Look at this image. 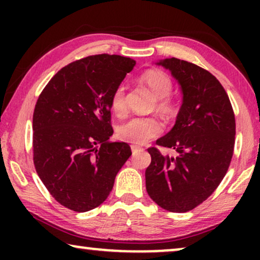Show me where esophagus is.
Listing matches in <instances>:
<instances>
[{"instance_id": "esophagus-1", "label": "esophagus", "mask_w": 260, "mask_h": 260, "mask_svg": "<svg viewBox=\"0 0 260 260\" xmlns=\"http://www.w3.org/2000/svg\"><path fill=\"white\" fill-rule=\"evenodd\" d=\"M131 150H133V152H136V151H141L143 150V148L142 147H138V145H131Z\"/></svg>"}]
</instances>
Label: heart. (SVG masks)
Instances as JSON below:
<instances>
[{
    "label": "heart",
    "instance_id": "obj_1",
    "mask_svg": "<svg viewBox=\"0 0 260 260\" xmlns=\"http://www.w3.org/2000/svg\"><path fill=\"white\" fill-rule=\"evenodd\" d=\"M138 81L147 86L156 97L155 111L167 120L175 118L177 105L170 97L174 88L172 78L161 70L150 69L141 74ZM110 108L119 118L125 116L126 103L123 86L113 90L110 97ZM162 130V123L156 117H135L117 127V137L120 141L133 144H144L159 136Z\"/></svg>",
    "mask_w": 260,
    "mask_h": 260
}]
</instances>
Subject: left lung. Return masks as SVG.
<instances>
[{
    "instance_id": "left-lung-1",
    "label": "left lung",
    "mask_w": 260,
    "mask_h": 260,
    "mask_svg": "<svg viewBox=\"0 0 260 260\" xmlns=\"http://www.w3.org/2000/svg\"><path fill=\"white\" fill-rule=\"evenodd\" d=\"M158 65L172 71L180 83L183 103L173 129L156 141L177 155L163 156L157 148H149L151 163L145 170V187L159 207L184 213L207 200L226 175L236 118L225 88L207 70L176 58Z\"/></svg>"
}]
</instances>
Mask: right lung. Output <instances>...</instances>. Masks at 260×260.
Masks as SVG:
<instances>
[{
    "label": "right lung",
    "mask_w": 260,
    "mask_h": 260,
    "mask_svg": "<svg viewBox=\"0 0 260 260\" xmlns=\"http://www.w3.org/2000/svg\"><path fill=\"white\" fill-rule=\"evenodd\" d=\"M136 61L90 55L62 67L39 95L33 115V161L49 194L74 212L91 211L112 190L131 156L129 144L110 143V97Z\"/></svg>",
    "instance_id": "1"
}]
</instances>
